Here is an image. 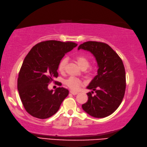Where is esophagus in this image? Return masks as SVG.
I'll return each instance as SVG.
<instances>
[{"instance_id": "esophagus-1", "label": "esophagus", "mask_w": 147, "mask_h": 147, "mask_svg": "<svg viewBox=\"0 0 147 147\" xmlns=\"http://www.w3.org/2000/svg\"><path fill=\"white\" fill-rule=\"evenodd\" d=\"M71 94H72L73 95H77V94H78V92H74V91H73V90H70V92Z\"/></svg>"}]
</instances>
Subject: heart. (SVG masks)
<instances>
[{
	"mask_svg": "<svg viewBox=\"0 0 147 147\" xmlns=\"http://www.w3.org/2000/svg\"><path fill=\"white\" fill-rule=\"evenodd\" d=\"M76 60L78 65H79L80 68H86H86L89 66L90 61L89 59H88L87 57L84 56V55H77L76 57ZM66 64V58H63V59H61L58 65V71H60V72H63L65 70ZM65 83L68 87L74 90H79L80 89L81 85H82V82H81L79 79H78L77 78L74 77H70L68 78V79L65 81Z\"/></svg>",
	"mask_w": 147,
	"mask_h": 147,
	"instance_id": "1",
	"label": "heart"
}]
</instances>
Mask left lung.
Segmentation results:
<instances>
[{
	"instance_id": "left-lung-1",
	"label": "left lung",
	"mask_w": 147,
	"mask_h": 147,
	"mask_svg": "<svg viewBox=\"0 0 147 147\" xmlns=\"http://www.w3.org/2000/svg\"><path fill=\"white\" fill-rule=\"evenodd\" d=\"M90 51L98 67L97 75L87 87L95 91L92 96L87 93L88 100L82 104L85 112L94 118H102L111 115L121 103L126 89V74L122 60L108 45L97 41H87L78 50Z\"/></svg>"
}]
</instances>
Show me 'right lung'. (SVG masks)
Listing matches in <instances>:
<instances>
[{"mask_svg":"<svg viewBox=\"0 0 147 147\" xmlns=\"http://www.w3.org/2000/svg\"><path fill=\"white\" fill-rule=\"evenodd\" d=\"M77 44L48 40L38 43L25 57L19 71L18 90L26 111L39 119L52 116L68 95V90L58 87L53 91L48 84L58 77V65L65 53Z\"/></svg>","mask_w":147,"mask_h":147,"instance_id":"right-lung-1","label":"right lung"}]
</instances>
